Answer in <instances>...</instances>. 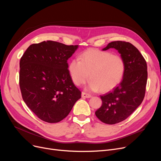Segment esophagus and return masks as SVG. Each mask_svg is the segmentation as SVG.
I'll return each instance as SVG.
<instances>
[{"mask_svg": "<svg viewBox=\"0 0 161 161\" xmlns=\"http://www.w3.org/2000/svg\"><path fill=\"white\" fill-rule=\"evenodd\" d=\"M92 96L88 93H86L85 92H82L81 93V97L82 98H91Z\"/></svg>", "mask_w": 161, "mask_h": 161, "instance_id": "esophagus-1", "label": "esophagus"}]
</instances>
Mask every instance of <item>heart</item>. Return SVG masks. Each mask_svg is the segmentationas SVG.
Segmentation results:
<instances>
[{
    "label": "heart",
    "mask_w": 161,
    "mask_h": 161,
    "mask_svg": "<svg viewBox=\"0 0 161 161\" xmlns=\"http://www.w3.org/2000/svg\"><path fill=\"white\" fill-rule=\"evenodd\" d=\"M69 72L75 86L85 83L89 75L91 78L88 85L89 89L97 91L100 89L101 92H108L122 81L125 63L120 55L91 49L81 53L78 59L70 62Z\"/></svg>",
    "instance_id": "b5f03b06"
}]
</instances>
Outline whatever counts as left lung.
<instances>
[{
  "label": "left lung",
  "mask_w": 161,
  "mask_h": 161,
  "mask_svg": "<svg viewBox=\"0 0 161 161\" xmlns=\"http://www.w3.org/2000/svg\"><path fill=\"white\" fill-rule=\"evenodd\" d=\"M114 48L125 63V72L119 85L100 96L103 104L95 112L104 123L121 122L130 115L142 103L147 80L146 61L139 50L129 42L115 41L103 49Z\"/></svg>",
  "instance_id": "8db88e82"
}]
</instances>
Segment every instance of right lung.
<instances>
[{"mask_svg": "<svg viewBox=\"0 0 161 161\" xmlns=\"http://www.w3.org/2000/svg\"><path fill=\"white\" fill-rule=\"evenodd\" d=\"M78 48V45L47 40L31 45L21 58L22 97L41 120L50 123L62 121L81 98L67 63Z\"/></svg>", "mask_w": 161, "mask_h": 161, "instance_id": "right-lung-1", "label": "right lung"}]
</instances>
